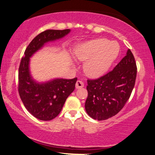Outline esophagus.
<instances>
[{
    "label": "esophagus",
    "instance_id": "obj_1",
    "mask_svg": "<svg viewBox=\"0 0 155 155\" xmlns=\"http://www.w3.org/2000/svg\"><path fill=\"white\" fill-rule=\"evenodd\" d=\"M84 86V84L81 81H77L76 84H75V87L77 89H80L81 87H83Z\"/></svg>",
    "mask_w": 155,
    "mask_h": 155
}]
</instances>
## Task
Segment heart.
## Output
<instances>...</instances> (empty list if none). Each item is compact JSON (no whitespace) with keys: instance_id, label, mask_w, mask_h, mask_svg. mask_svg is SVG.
<instances>
[{"instance_id":"b5f03b06","label":"heart","mask_w":155,"mask_h":155,"mask_svg":"<svg viewBox=\"0 0 155 155\" xmlns=\"http://www.w3.org/2000/svg\"><path fill=\"white\" fill-rule=\"evenodd\" d=\"M119 48L115 42L100 38L84 44L75 52L77 59L86 61L84 65L85 74L97 78L104 74L116 59Z\"/></svg>"}]
</instances>
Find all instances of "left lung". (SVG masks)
I'll return each instance as SVG.
<instances>
[{"label": "left lung", "mask_w": 155, "mask_h": 155, "mask_svg": "<svg viewBox=\"0 0 155 155\" xmlns=\"http://www.w3.org/2000/svg\"><path fill=\"white\" fill-rule=\"evenodd\" d=\"M137 68L129 49L113 70L94 80H87L85 108L91 118L107 119L121 111L135 86Z\"/></svg>", "instance_id": "left-lung-1"}]
</instances>
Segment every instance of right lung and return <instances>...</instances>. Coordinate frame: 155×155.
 Returning a JSON list of instances; mask_svg holds the SVG:
<instances>
[{"instance_id": "add662e5", "label": "right lung", "mask_w": 155, "mask_h": 155, "mask_svg": "<svg viewBox=\"0 0 155 155\" xmlns=\"http://www.w3.org/2000/svg\"><path fill=\"white\" fill-rule=\"evenodd\" d=\"M70 29L46 30L31 41L22 58L18 69V94L26 109L36 118L50 121L59 115L66 99L75 89L78 78L56 79L38 84L29 71L30 57L41 48L44 43L59 39L70 32Z\"/></svg>"}]
</instances>
